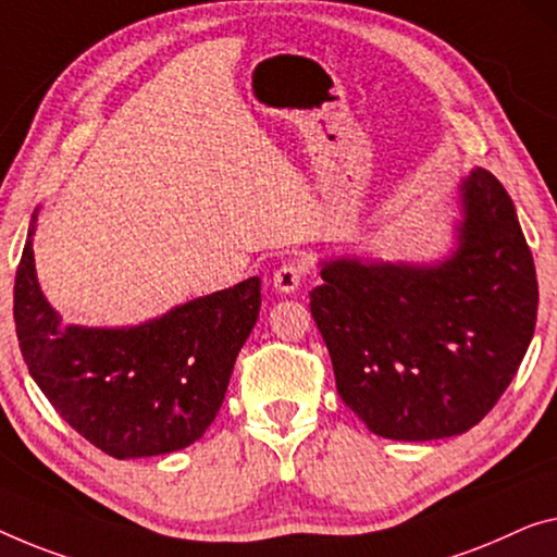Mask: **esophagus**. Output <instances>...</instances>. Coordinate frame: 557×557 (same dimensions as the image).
Segmentation results:
<instances>
[{
	"label": "esophagus",
	"instance_id": "obj_1",
	"mask_svg": "<svg viewBox=\"0 0 557 557\" xmlns=\"http://www.w3.org/2000/svg\"><path fill=\"white\" fill-rule=\"evenodd\" d=\"M305 275H307V264L305 262L287 260V262H282L275 275H272V285H275L277 293L289 295L302 285Z\"/></svg>",
	"mask_w": 557,
	"mask_h": 557
}]
</instances>
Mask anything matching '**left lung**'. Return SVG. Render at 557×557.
I'll list each match as a JSON object with an SVG mask.
<instances>
[{
	"instance_id": "1",
	"label": "left lung",
	"mask_w": 557,
	"mask_h": 557,
	"mask_svg": "<svg viewBox=\"0 0 557 557\" xmlns=\"http://www.w3.org/2000/svg\"><path fill=\"white\" fill-rule=\"evenodd\" d=\"M462 212L460 247L443 264L337 260L310 295L337 393L375 435L468 433L533 339L535 262L510 195L478 168L462 182Z\"/></svg>"
}]
</instances>
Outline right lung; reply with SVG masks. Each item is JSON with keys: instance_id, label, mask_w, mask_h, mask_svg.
Here are the masks:
<instances>
[{"instance_id": "right-lung-1", "label": "right lung", "mask_w": 557, "mask_h": 557, "mask_svg": "<svg viewBox=\"0 0 557 557\" xmlns=\"http://www.w3.org/2000/svg\"><path fill=\"white\" fill-rule=\"evenodd\" d=\"M29 227L14 277L22 358L60 418L117 460L193 445L225 400L260 314V277L127 330L60 327L35 275Z\"/></svg>"}]
</instances>
